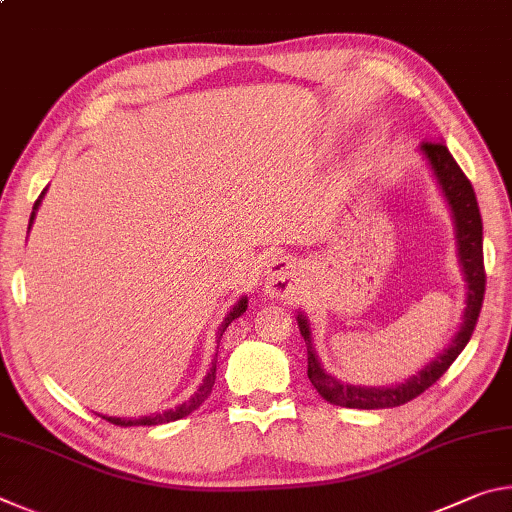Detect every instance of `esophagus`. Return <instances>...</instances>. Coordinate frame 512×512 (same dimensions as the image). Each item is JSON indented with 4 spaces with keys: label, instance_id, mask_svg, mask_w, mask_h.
<instances>
[{
    "label": "esophagus",
    "instance_id": "1",
    "mask_svg": "<svg viewBox=\"0 0 512 512\" xmlns=\"http://www.w3.org/2000/svg\"><path fill=\"white\" fill-rule=\"evenodd\" d=\"M298 275V266L291 257L273 255L268 257L266 271H264V287L273 296H284L293 289V280Z\"/></svg>",
    "mask_w": 512,
    "mask_h": 512
}]
</instances>
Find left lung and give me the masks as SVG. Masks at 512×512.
Here are the masks:
<instances>
[{"instance_id":"obj_1","label":"left lung","mask_w":512,"mask_h":512,"mask_svg":"<svg viewBox=\"0 0 512 512\" xmlns=\"http://www.w3.org/2000/svg\"><path fill=\"white\" fill-rule=\"evenodd\" d=\"M420 153L427 160L429 169L433 171V178L443 192L445 201L449 205L456 232V253L458 264L465 277V311H463V323L454 334V339L449 341L443 352L436 354V359H431L427 366L415 372L413 377L400 381L395 386H354L348 381H341L334 377L332 372H327L320 363L314 341H311V327L309 318L298 311V327L302 339L307 343V377L318 395L327 400L329 404L345 406V409H393L411 402L413 397L427 391L429 386L445 375L447 368L456 361L458 354L470 341L474 332L476 320H479V311L483 305V293H485V271H483V223L479 203H476V194L472 189V183L467 180L463 169L458 167L452 153L445 146V142H424L420 146Z\"/></svg>"}]
</instances>
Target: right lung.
<instances>
[{"mask_svg":"<svg viewBox=\"0 0 512 512\" xmlns=\"http://www.w3.org/2000/svg\"><path fill=\"white\" fill-rule=\"evenodd\" d=\"M45 194H47V189L38 196L36 205H33V212H31V219H29V230H31V225H33V219H36V212H38V207H40V203H42V198H45ZM246 309H248V298L241 296V298L235 302V305H232V309L228 311V314H225V318H223V323H221V327H219V334H216V336H219V341H221V336H223V332H225V327H228L235 318L244 316ZM214 379H216V361H212V368L207 370V375H205V379H203V384L198 386V391H196L192 397H189L187 402L178 404L176 409H169V411H162V413H155V415H142V418H112V415H101V418L112 422V424H119V427H155V424H164V422L180 420V418H185V415H189L192 411H196L198 406H201V404L207 400V395L212 393Z\"/></svg>","mask_w":512,"mask_h":512,"instance_id":"add662e5","label":"right lung"}]
</instances>
